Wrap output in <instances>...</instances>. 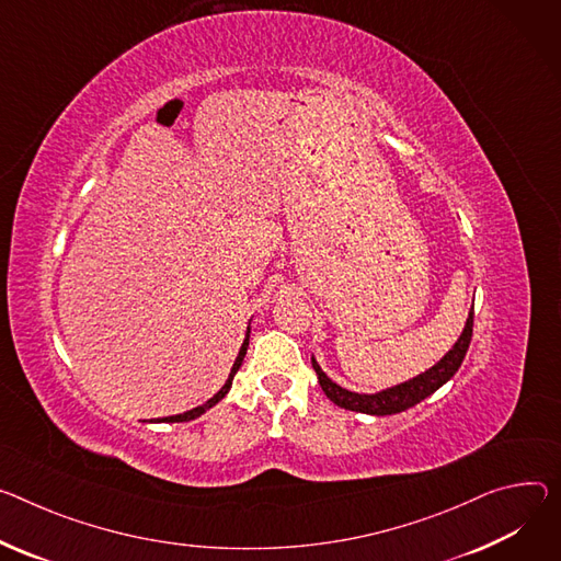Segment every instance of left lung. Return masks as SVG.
Instances as JSON below:
<instances>
[{
    "instance_id": "left-lung-1",
    "label": "left lung",
    "mask_w": 561,
    "mask_h": 561,
    "mask_svg": "<svg viewBox=\"0 0 561 561\" xmlns=\"http://www.w3.org/2000/svg\"><path fill=\"white\" fill-rule=\"evenodd\" d=\"M472 327H474V313L470 311L461 337L454 342V346L443 355V358L432 369H427L425 374H419L412 380L400 382V385L389 387V389H382L378 393L348 391V389L335 385L322 371V367L318 365L316 358H311V363H313V369L318 374L322 391L337 407H344V410H351V412L371 414V416H389V414H398V412H404V410H410V407L419 404L421 400L432 396L438 387H443L458 371V367H461L466 353H468L470 340H472Z\"/></svg>"
}]
</instances>
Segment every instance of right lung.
<instances>
[{
    "mask_svg": "<svg viewBox=\"0 0 561 561\" xmlns=\"http://www.w3.org/2000/svg\"><path fill=\"white\" fill-rule=\"evenodd\" d=\"M248 340H250V327H248V331H245V340H243V344H241V348H239V355H237V360H234V365H232V369H230V376H228V380H226V385L208 400V402H203V404H198V407H194V410H190V412H183V414H176V416H168V419H159L157 423H185V421H194V419H198L201 414H206L208 410H213V407L219 402V400H224L226 398V393L230 391V387H232V378H234V374L239 371V367H241V363H243V358H245V351H248Z\"/></svg>",
    "mask_w": 561,
    "mask_h": 561,
    "instance_id": "add662e5",
    "label": "right lung"
}]
</instances>
